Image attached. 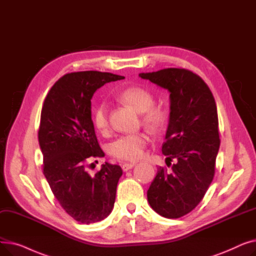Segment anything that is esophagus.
Listing matches in <instances>:
<instances>
[{
	"instance_id": "obj_1",
	"label": "esophagus",
	"mask_w": 256,
	"mask_h": 256,
	"mask_svg": "<svg viewBox=\"0 0 256 256\" xmlns=\"http://www.w3.org/2000/svg\"><path fill=\"white\" fill-rule=\"evenodd\" d=\"M134 166H135V164H132V163H126V164L122 165V167H121V168H122L124 171H128V170H130Z\"/></svg>"
}]
</instances>
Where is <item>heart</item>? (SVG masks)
<instances>
[{
  "label": "heart",
  "instance_id": "obj_1",
  "mask_svg": "<svg viewBox=\"0 0 256 256\" xmlns=\"http://www.w3.org/2000/svg\"><path fill=\"white\" fill-rule=\"evenodd\" d=\"M119 98L138 113H142L143 121L150 128H158L163 124L165 111L162 108L152 106L154 98L150 91L141 87H130L121 93ZM92 120L98 132L108 130L109 114L106 104H100L94 109ZM148 141V136L144 132L121 136L110 145V154L119 160H137L143 156Z\"/></svg>",
  "mask_w": 256,
  "mask_h": 256
}]
</instances>
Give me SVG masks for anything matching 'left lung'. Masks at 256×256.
Listing matches in <instances>:
<instances>
[{"mask_svg":"<svg viewBox=\"0 0 256 256\" xmlns=\"http://www.w3.org/2000/svg\"><path fill=\"white\" fill-rule=\"evenodd\" d=\"M139 76L170 93L162 152L176 160L171 172L158 168L147 200L160 216L180 218L198 206L214 178L220 147L216 102L204 80L190 70L166 68Z\"/></svg>","mask_w":256,"mask_h":256,"instance_id":"1","label":"left lung"}]
</instances>
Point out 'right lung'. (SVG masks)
<instances>
[{"instance_id":"add662e5","label":"right lung","mask_w":256,"mask_h":256,"mask_svg":"<svg viewBox=\"0 0 256 256\" xmlns=\"http://www.w3.org/2000/svg\"><path fill=\"white\" fill-rule=\"evenodd\" d=\"M124 78L93 70L67 74L44 102L38 132L44 174L61 206L80 223L102 221L114 208L122 169L104 163L92 176L86 166L89 160L104 156L91 119V98L104 84Z\"/></svg>"}]
</instances>
